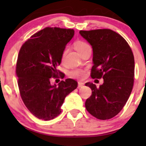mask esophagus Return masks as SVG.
Segmentation results:
<instances>
[{
    "mask_svg": "<svg viewBox=\"0 0 146 146\" xmlns=\"http://www.w3.org/2000/svg\"><path fill=\"white\" fill-rule=\"evenodd\" d=\"M84 84L83 82H78V88H81V87L84 86Z\"/></svg>",
    "mask_w": 146,
    "mask_h": 146,
    "instance_id": "1",
    "label": "esophagus"
}]
</instances>
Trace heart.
Masks as SVG:
<instances>
[{"mask_svg":"<svg viewBox=\"0 0 146 146\" xmlns=\"http://www.w3.org/2000/svg\"><path fill=\"white\" fill-rule=\"evenodd\" d=\"M74 45L75 49L80 53V55H81L83 52H84L86 50L88 49V48H90V45L88 44V43L82 40H78L75 42ZM66 53V49L64 50L62 53V61H64V60ZM85 75H86V71H85L84 69H82V68H74L68 72V75H69L71 78L75 79H83L85 77Z\"/></svg>","mask_w":146,"mask_h":146,"instance_id":"obj_1","label":"heart"}]
</instances>
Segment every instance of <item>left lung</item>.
Returning <instances> with one entry per match:
<instances>
[{
	"mask_svg": "<svg viewBox=\"0 0 146 146\" xmlns=\"http://www.w3.org/2000/svg\"><path fill=\"white\" fill-rule=\"evenodd\" d=\"M80 33L93 48L94 64L90 76L104 79L103 84L98 88L92 82L85 84L92 90L85 106L98 119H109L121 111L132 92L135 75L133 53L124 38L111 29L81 30Z\"/></svg>",
	"mask_w": 146,
	"mask_h": 146,
	"instance_id": "1",
	"label": "left lung"
}]
</instances>
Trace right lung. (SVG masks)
<instances>
[{"label":"right lung","mask_w":146,"mask_h":146,"mask_svg":"<svg viewBox=\"0 0 146 146\" xmlns=\"http://www.w3.org/2000/svg\"><path fill=\"white\" fill-rule=\"evenodd\" d=\"M73 35V29L48 27L32 35L19 51L16 73L20 95L27 109L40 119L58 117L66 96L78 86L72 79L62 80L58 86L51 84L52 78H64L57 67Z\"/></svg>","instance_id":"obj_1"}]
</instances>
